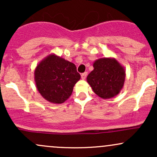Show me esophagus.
<instances>
[{"instance_id": "34e87169", "label": "esophagus", "mask_w": 157, "mask_h": 157, "mask_svg": "<svg viewBox=\"0 0 157 157\" xmlns=\"http://www.w3.org/2000/svg\"><path fill=\"white\" fill-rule=\"evenodd\" d=\"M87 75H88L87 72H84V73L81 74V78H82V80H85V79L86 78V77H87Z\"/></svg>"}]
</instances>
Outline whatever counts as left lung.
Masks as SVG:
<instances>
[{"label": "left lung", "instance_id": "left-lung-1", "mask_svg": "<svg viewBox=\"0 0 157 157\" xmlns=\"http://www.w3.org/2000/svg\"><path fill=\"white\" fill-rule=\"evenodd\" d=\"M87 82L97 96L112 98L120 92L125 79V68L116 59L103 57L94 63Z\"/></svg>", "mask_w": 157, "mask_h": 157}]
</instances>
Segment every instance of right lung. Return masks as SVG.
Segmentation results:
<instances>
[{"mask_svg": "<svg viewBox=\"0 0 157 157\" xmlns=\"http://www.w3.org/2000/svg\"><path fill=\"white\" fill-rule=\"evenodd\" d=\"M80 79L75 65L55 54L41 60L35 70L37 91L45 100L52 103L66 101Z\"/></svg>", "mask_w": 157, "mask_h": 157, "instance_id": "obj_1", "label": "right lung"}]
</instances>
